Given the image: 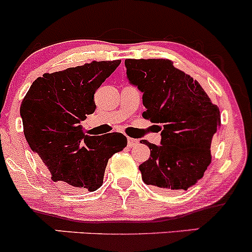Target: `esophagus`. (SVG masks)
I'll use <instances>...</instances> for the list:
<instances>
[{
	"mask_svg": "<svg viewBox=\"0 0 252 252\" xmlns=\"http://www.w3.org/2000/svg\"><path fill=\"white\" fill-rule=\"evenodd\" d=\"M127 144H128L129 148L136 147V145L138 144V141H137V139H134V138H127Z\"/></svg>",
	"mask_w": 252,
	"mask_h": 252,
	"instance_id": "obj_1",
	"label": "esophagus"
}]
</instances>
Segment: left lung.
<instances>
[{
  "instance_id": "1",
  "label": "left lung",
  "mask_w": 252,
  "mask_h": 252,
  "mask_svg": "<svg viewBox=\"0 0 252 252\" xmlns=\"http://www.w3.org/2000/svg\"><path fill=\"white\" fill-rule=\"evenodd\" d=\"M125 66L128 81L143 93V118L161 125V144L141 141L150 149L149 159L139 165L142 180L164 190H187L211 162L220 109L196 80L168 59H126Z\"/></svg>"
}]
</instances>
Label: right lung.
Segmentation results:
<instances>
[{"label":"right lung","instance_id":"add662e5","mask_svg":"<svg viewBox=\"0 0 252 252\" xmlns=\"http://www.w3.org/2000/svg\"><path fill=\"white\" fill-rule=\"evenodd\" d=\"M121 61L92 62L43 74L20 105L24 136L51 172L52 181L94 191L108 160L127 145L123 133L85 136L81 121L95 110L94 93Z\"/></svg>","mask_w":252,"mask_h":252}]
</instances>
